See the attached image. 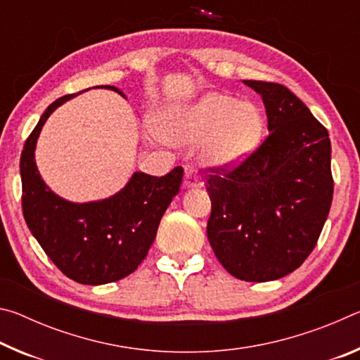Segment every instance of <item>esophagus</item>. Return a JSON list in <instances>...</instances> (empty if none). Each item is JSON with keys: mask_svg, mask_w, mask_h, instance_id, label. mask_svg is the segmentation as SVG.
<instances>
[{"mask_svg": "<svg viewBox=\"0 0 360 360\" xmlns=\"http://www.w3.org/2000/svg\"><path fill=\"white\" fill-rule=\"evenodd\" d=\"M200 186V178L197 172L193 168H186V176H184V187L186 188H193Z\"/></svg>", "mask_w": 360, "mask_h": 360, "instance_id": "1", "label": "esophagus"}]
</instances>
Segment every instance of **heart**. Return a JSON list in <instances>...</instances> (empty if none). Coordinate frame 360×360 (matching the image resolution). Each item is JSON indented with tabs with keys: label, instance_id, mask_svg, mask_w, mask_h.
Masks as SVG:
<instances>
[{
	"label": "heart",
	"instance_id": "obj_1",
	"mask_svg": "<svg viewBox=\"0 0 360 360\" xmlns=\"http://www.w3.org/2000/svg\"><path fill=\"white\" fill-rule=\"evenodd\" d=\"M264 114L251 101L224 94H206L176 114L154 120L158 135L172 141H206L205 155L214 167L238 165L252 154L264 133Z\"/></svg>",
	"mask_w": 360,
	"mask_h": 360
}]
</instances>
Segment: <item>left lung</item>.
Returning <instances> with one entry per match:
<instances>
[{"mask_svg": "<svg viewBox=\"0 0 360 360\" xmlns=\"http://www.w3.org/2000/svg\"><path fill=\"white\" fill-rule=\"evenodd\" d=\"M243 82L264 100L270 133L240 165L211 169L206 233L231 276L265 283L297 270L318 243L333 197L332 148L326 127L288 87Z\"/></svg>", "mask_w": 360, "mask_h": 360, "instance_id": "1", "label": "left lung"}]
</instances>
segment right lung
<instances>
[{
    "label": "right lung",
    "mask_w": 360,
    "mask_h": 360,
    "mask_svg": "<svg viewBox=\"0 0 360 360\" xmlns=\"http://www.w3.org/2000/svg\"><path fill=\"white\" fill-rule=\"evenodd\" d=\"M98 87L125 96L112 85ZM72 96L53 101L23 146L22 210L30 231L63 275L100 285L129 276L146 259L163 212L179 193L184 169L176 167L162 178L136 172L122 191L98 202L72 203L58 197L42 181L34 149L49 115Z\"/></svg>",
    "instance_id": "add662e5"
}]
</instances>
